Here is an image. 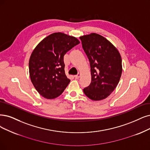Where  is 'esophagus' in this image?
<instances>
[{
	"instance_id": "34e87169",
	"label": "esophagus",
	"mask_w": 150,
	"mask_h": 150,
	"mask_svg": "<svg viewBox=\"0 0 150 150\" xmlns=\"http://www.w3.org/2000/svg\"><path fill=\"white\" fill-rule=\"evenodd\" d=\"M74 77H75V79H79L80 78V74H78V75H75Z\"/></svg>"
}]
</instances>
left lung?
I'll return each mask as SVG.
<instances>
[{"label": "left lung", "instance_id": "8db88e82", "mask_svg": "<svg viewBox=\"0 0 150 150\" xmlns=\"http://www.w3.org/2000/svg\"><path fill=\"white\" fill-rule=\"evenodd\" d=\"M90 63L91 81L85 95L93 101L108 97L118 85L122 71L118 50L107 39L96 33L80 37Z\"/></svg>", "mask_w": 150, "mask_h": 150}]
</instances>
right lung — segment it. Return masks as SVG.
Returning a JSON list of instances; mask_svg holds the SVG:
<instances>
[{"label": "right lung", "mask_w": 150, "mask_h": 150, "mask_svg": "<svg viewBox=\"0 0 150 150\" xmlns=\"http://www.w3.org/2000/svg\"><path fill=\"white\" fill-rule=\"evenodd\" d=\"M80 43L78 39L62 33H54L39 43L29 60L31 81L46 99L60 96L70 80L65 74L64 55Z\"/></svg>", "instance_id": "add662e5"}]
</instances>
